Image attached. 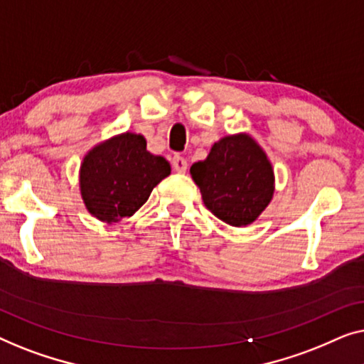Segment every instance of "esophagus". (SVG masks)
I'll list each match as a JSON object with an SVG mask.
<instances>
[{"instance_id":"esophagus-1","label":"esophagus","mask_w":364,"mask_h":364,"mask_svg":"<svg viewBox=\"0 0 364 364\" xmlns=\"http://www.w3.org/2000/svg\"><path fill=\"white\" fill-rule=\"evenodd\" d=\"M171 165H173V170H175L176 173H186L188 170V161L184 160L183 156H173L171 160Z\"/></svg>"}]
</instances>
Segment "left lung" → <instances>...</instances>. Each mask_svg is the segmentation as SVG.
<instances>
[{"instance_id":"8db88e82","label":"left lung","mask_w":364,"mask_h":364,"mask_svg":"<svg viewBox=\"0 0 364 364\" xmlns=\"http://www.w3.org/2000/svg\"><path fill=\"white\" fill-rule=\"evenodd\" d=\"M189 173L204 206L229 226L242 228L257 221L274 198L272 163L245 132L218 140L206 160L194 163Z\"/></svg>"}]
</instances>
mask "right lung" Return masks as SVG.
Returning <instances> with one entry per match:
<instances>
[{"label":"right lung","instance_id":"1","mask_svg":"<svg viewBox=\"0 0 364 364\" xmlns=\"http://www.w3.org/2000/svg\"><path fill=\"white\" fill-rule=\"evenodd\" d=\"M170 173L165 158L146 150L145 136L119 133L85 153L79 168L82 201L99 221L119 224L133 216Z\"/></svg>","mask_w":364,"mask_h":364}]
</instances>
